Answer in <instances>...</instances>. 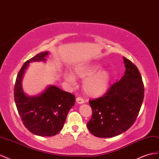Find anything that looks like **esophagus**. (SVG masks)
<instances>
[{"label": "esophagus", "mask_w": 159, "mask_h": 159, "mask_svg": "<svg viewBox=\"0 0 159 159\" xmlns=\"http://www.w3.org/2000/svg\"><path fill=\"white\" fill-rule=\"evenodd\" d=\"M76 101L77 103H79V104H83L84 102V100L81 97H76Z\"/></svg>", "instance_id": "34e87169"}]
</instances>
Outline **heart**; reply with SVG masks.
I'll return each instance as SVG.
<instances>
[{"instance_id": "heart-1", "label": "heart", "mask_w": 159, "mask_h": 159, "mask_svg": "<svg viewBox=\"0 0 159 159\" xmlns=\"http://www.w3.org/2000/svg\"><path fill=\"white\" fill-rule=\"evenodd\" d=\"M101 68L97 63L80 65L74 69V76L68 73L65 78L72 84L75 83V77L84 79L83 87L85 94L91 97H98L107 91L111 78L109 71L100 70Z\"/></svg>"}]
</instances>
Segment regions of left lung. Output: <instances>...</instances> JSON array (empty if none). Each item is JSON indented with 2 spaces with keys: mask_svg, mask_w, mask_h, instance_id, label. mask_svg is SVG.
Returning a JSON list of instances; mask_svg holds the SVG:
<instances>
[{
  "mask_svg": "<svg viewBox=\"0 0 159 159\" xmlns=\"http://www.w3.org/2000/svg\"><path fill=\"white\" fill-rule=\"evenodd\" d=\"M126 70L102 97L90 100L93 115L87 124L94 136L113 137L127 130L136 120L144 98V84L136 65L123 57Z\"/></svg>",
  "mask_w": 159,
  "mask_h": 159,
  "instance_id": "1",
  "label": "left lung"
}]
</instances>
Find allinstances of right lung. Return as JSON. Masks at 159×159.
<instances>
[{
	"label": "right lung",
	"mask_w": 159,
	"mask_h": 159,
	"mask_svg": "<svg viewBox=\"0 0 159 159\" xmlns=\"http://www.w3.org/2000/svg\"><path fill=\"white\" fill-rule=\"evenodd\" d=\"M48 52L38 54L25 62L17 75L14 97L18 112L25 127L40 137H52L62 129L75 96L55 86H49L37 97L26 95L22 88V79L31 62L45 61Z\"/></svg>",
	"instance_id": "right-lung-1"
}]
</instances>
